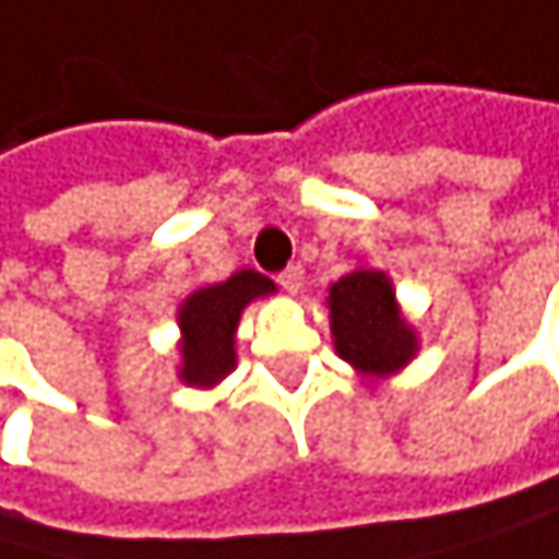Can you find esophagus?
Wrapping results in <instances>:
<instances>
[{"instance_id":"esophagus-1","label":"esophagus","mask_w":559,"mask_h":559,"mask_svg":"<svg viewBox=\"0 0 559 559\" xmlns=\"http://www.w3.org/2000/svg\"><path fill=\"white\" fill-rule=\"evenodd\" d=\"M302 283H306V276H302V266H286L283 273H280V286L286 289V293H299L302 289Z\"/></svg>"}]
</instances>
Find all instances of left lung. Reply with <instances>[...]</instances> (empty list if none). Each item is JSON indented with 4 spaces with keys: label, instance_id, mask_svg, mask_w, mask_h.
<instances>
[{
    "label": "left lung",
    "instance_id": "8db88e82",
    "mask_svg": "<svg viewBox=\"0 0 559 559\" xmlns=\"http://www.w3.org/2000/svg\"><path fill=\"white\" fill-rule=\"evenodd\" d=\"M326 306L336 356L362 380H390L420 353V333L406 320L396 286L383 270L359 263L330 286Z\"/></svg>",
    "mask_w": 559,
    "mask_h": 559
}]
</instances>
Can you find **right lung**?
<instances>
[{
	"instance_id": "obj_1",
	"label": "right lung",
	"mask_w": 559,
	"mask_h": 559,
	"mask_svg": "<svg viewBox=\"0 0 559 559\" xmlns=\"http://www.w3.org/2000/svg\"><path fill=\"white\" fill-rule=\"evenodd\" d=\"M276 283L257 270H239L223 283L197 286L176 310L179 367L186 386L213 390L236 370V326L253 299L273 296Z\"/></svg>"
}]
</instances>
